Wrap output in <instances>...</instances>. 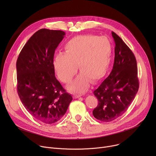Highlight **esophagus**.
<instances>
[{
    "label": "esophagus",
    "mask_w": 156,
    "mask_h": 156,
    "mask_svg": "<svg viewBox=\"0 0 156 156\" xmlns=\"http://www.w3.org/2000/svg\"><path fill=\"white\" fill-rule=\"evenodd\" d=\"M81 96H82L81 95H75V96H74V97H75V99H77V98H79Z\"/></svg>",
    "instance_id": "esophagus-1"
}]
</instances>
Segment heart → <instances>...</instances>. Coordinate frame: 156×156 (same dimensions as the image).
Segmentation results:
<instances>
[{
    "mask_svg": "<svg viewBox=\"0 0 156 156\" xmlns=\"http://www.w3.org/2000/svg\"><path fill=\"white\" fill-rule=\"evenodd\" d=\"M64 51L55 55L53 67L59 79L68 83L76 73L78 66L81 73L69 85L71 92H84L89 87L90 80H99L109 67L112 47L105 37L92 35L75 37L65 44Z\"/></svg>",
    "mask_w": 156,
    "mask_h": 156,
    "instance_id": "obj_1",
    "label": "heart"
}]
</instances>
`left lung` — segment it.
<instances>
[{"instance_id": "obj_1", "label": "left lung", "mask_w": 156, "mask_h": 156, "mask_svg": "<svg viewBox=\"0 0 156 156\" xmlns=\"http://www.w3.org/2000/svg\"><path fill=\"white\" fill-rule=\"evenodd\" d=\"M114 62L109 76L94 92L98 105L92 113L99 121L109 122L123 114L132 104L139 88L135 57L114 32Z\"/></svg>"}]
</instances>
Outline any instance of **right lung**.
Here are the masks:
<instances>
[{
    "label": "right lung",
    "instance_id": "add662e5",
    "mask_svg": "<svg viewBox=\"0 0 156 156\" xmlns=\"http://www.w3.org/2000/svg\"><path fill=\"white\" fill-rule=\"evenodd\" d=\"M65 35L61 30H39L16 62L20 99L33 117L46 124L62 119L73 100L56 79L53 67L55 51Z\"/></svg>",
    "mask_w": 156,
    "mask_h": 156
}]
</instances>
